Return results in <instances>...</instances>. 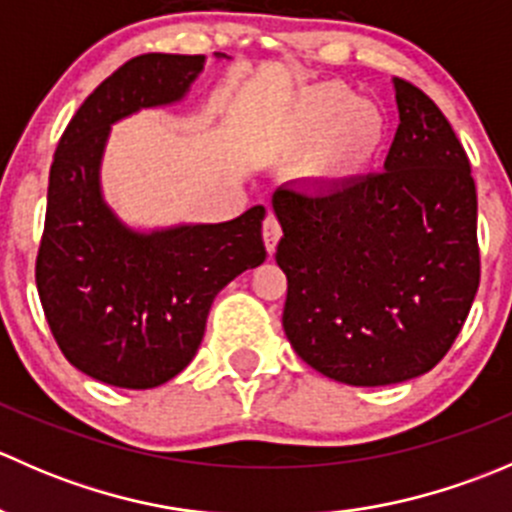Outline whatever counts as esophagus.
Wrapping results in <instances>:
<instances>
[{"label":"esophagus","mask_w":512,"mask_h":512,"mask_svg":"<svg viewBox=\"0 0 512 512\" xmlns=\"http://www.w3.org/2000/svg\"><path fill=\"white\" fill-rule=\"evenodd\" d=\"M262 237H265V247L267 252H275L277 242H280L282 237V227H280V220L275 218V215H267L265 223H262Z\"/></svg>","instance_id":"34e87169"}]
</instances>
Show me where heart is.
Instances as JSON below:
<instances>
[{"mask_svg": "<svg viewBox=\"0 0 512 512\" xmlns=\"http://www.w3.org/2000/svg\"><path fill=\"white\" fill-rule=\"evenodd\" d=\"M277 141L285 151H302L304 175L322 188L352 183L379 156L386 141V113L347 86L322 81L289 101Z\"/></svg>", "mask_w": 512, "mask_h": 512, "instance_id": "obj_1", "label": "heart"}]
</instances>
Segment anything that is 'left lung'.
I'll use <instances>...</instances> for the list:
<instances>
[{
    "label": "left lung",
    "instance_id": "8db88e82",
    "mask_svg": "<svg viewBox=\"0 0 512 512\" xmlns=\"http://www.w3.org/2000/svg\"><path fill=\"white\" fill-rule=\"evenodd\" d=\"M399 128L384 173L272 195L287 275L282 327L314 371L389 386L431 371L478 292L471 163L436 103L394 79Z\"/></svg>",
    "mask_w": 512,
    "mask_h": 512
}]
</instances>
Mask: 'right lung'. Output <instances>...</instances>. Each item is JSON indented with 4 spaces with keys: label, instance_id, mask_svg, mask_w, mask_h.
Wrapping results in <instances>:
<instances>
[{
    "label": "right lung",
    "instance_id": "add662e5",
    "mask_svg": "<svg viewBox=\"0 0 512 512\" xmlns=\"http://www.w3.org/2000/svg\"><path fill=\"white\" fill-rule=\"evenodd\" d=\"M203 69V54L131 59L81 103L51 163L36 257L41 307L66 359L118 389L178 376L198 354L220 289L267 257L265 205L227 223L136 227L103 198L113 123L185 101Z\"/></svg>",
    "mask_w": 512,
    "mask_h": 512
}]
</instances>
